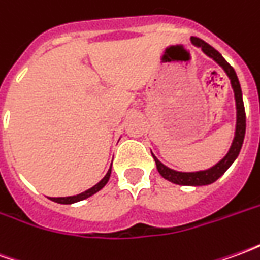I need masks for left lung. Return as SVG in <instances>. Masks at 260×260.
I'll use <instances>...</instances> for the list:
<instances>
[{
  "mask_svg": "<svg viewBox=\"0 0 260 260\" xmlns=\"http://www.w3.org/2000/svg\"><path fill=\"white\" fill-rule=\"evenodd\" d=\"M192 43L202 48V51L209 55L217 62L221 68L225 71V74L229 75L230 80H231V86L234 89L235 96V104H237V126H235V136L233 145L230 147L229 153L225 154L223 160H220L216 166H213L212 169L205 170V171H196V173H180V171H174V170L166 167L163 163H160L156 156L153 154V158L156 161L158 173L161 174L163 178L171 181L178 185H191V186H201V185H209L214 181H217L221 175L229 170L231 164L234 163V160L238 157L241 147L244 143V138H245V128H246V115H245V107H244V100H242V91H241L240 80L237 78L234 68L223 58V55L218 53L217 50H214L212 46H209L198 37H192Z\"/></svg>",
  "mask_w": 260,
  "mask_h": 260,
  "instance_id": "1",
  "label": "left lung"
}]
</instances>
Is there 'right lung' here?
I'll return each instance as SVG.
<instances>
[{
  "label": "right lung",
  "instance_id": "obj_1",
  "mask_svg": "<svg viewBox=\"0 0 260 260\" xmlns=\"http://www.w3.org/2000/svg\"><path fill=\"white\" fill-rule=\"evenodd\" d=\"M110 175H111V169L108 170V173L106 174V177L103 178L99 184H96L94 186H91L90 189H87V191L82 192L79 195H75V196H67V198H50L51 201L57 202V203H62V205H71V203H75V202H79V201H83L86 198H89V196L94 195L96 192H99L102 189L103 186L106 185L110 180Z\"/></svg>",
  "mask_w": 260,
  "mask_h": 260
}]
</instances>
